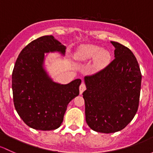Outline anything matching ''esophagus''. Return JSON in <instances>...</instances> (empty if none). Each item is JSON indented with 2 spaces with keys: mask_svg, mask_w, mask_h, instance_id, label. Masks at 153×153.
Wrapping results in <instances>:
<instances>
[{
  "mask_svg": "<svg viewBox=\"0 0 153 153\" xmlns=\"http://www.w3.org/2000/svg\"><path fill=\"white\" fill-rule=\"evenodd\" d=\"M85 88H86V86H85V83L82 82V84L80 85V86H79V94H82V93L84 92L85 90Z\"/></svg>",
  "mask_w": 153,
  "mask_h": 153,
  "instance_id": "esophagus-1",
  "label": "esophagus"
}]
</instances>
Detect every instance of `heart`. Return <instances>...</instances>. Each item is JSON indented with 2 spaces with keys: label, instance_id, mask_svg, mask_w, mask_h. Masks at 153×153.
<instances>
[{
  "label": "heart",
  "instance_id": "heart-1",
  "mask_svg": "<svg viewBox=\"0 0 153 153\" xmlns=\"http://www.w3.org/2000/svg\"><path fill=\"white\" fill-rule=\"evenodd\" d=\"M74 59L79 62H85L93 59V68L96 71L107 67L111 60V53L108 50L93 44H82L76 48Z\"/></svg>",
  "mask_w": 153,
  "mask_h": 153
}]
</instances>
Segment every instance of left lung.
Here are the masks:
<instances>
[{
    "instance_id": "obj_1",
    "label": "left lung",
    "mask_w": 153,
    "mask_h": 153,
    "mask_svg": "<svg viewBox=\"0 0 153 153\" xmlns=\"http://www.w3.org/2000/svg\"><path fill=\"white\" fill-rule=\"evenodd\" d=\"M115 47V59L105 69L84 78L85 120L96 132L123 130L138 111L141 74L133 52L122 44Z\"/></svg>"
}]
</instances>
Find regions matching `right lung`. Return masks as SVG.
Masks as SVG:
<instances>
[{"label": "right lung", "instance_id": "obj_1", "mask_svg": "<svg viewBox=\"0 0 153 153\" xmlns=\"http://www.w3.org/2000/svg\"><path fill=\"white\" fill-rule=\"evenodd\" d=\"M66 46L52 35L28 44L19 54L12 77L15 108L22 120L38 130L60 127L69 102L79 94L82 80L62 85L55 82L45 68V53H65Z\"/></svg>", "mask_w": 153, "mask_h": 153}]
</instances>
